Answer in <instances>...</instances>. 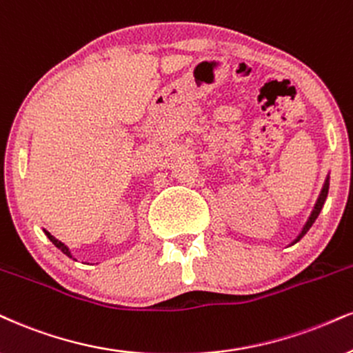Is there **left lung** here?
Segmentation results:
<instances>
[{
    "label": "left lung",
    "mask_w": 353,
    "mask_h": 353,
    "mask_svg": "<svg viewBox=\"0 0 353 353\" xmlns=\"http://www.w3.org/2000/svg\"><path fill=\"white\" fill-rule=\"evenodd\" d=\"M327 193H329V176L325 178V181H324V186H323V190H321V194H319V198H317V201H316V204H314V210H312V212H311V216H310V219H307V223L304 224V228H303V230H301V234H299V236L296 237V241H294L293 243H296L299 239H301L304 234L307 232V230H310V228L312 224H314V221L317 219V216H319V212H321V210H323V206H324V203H325V198H327Z\"/></svg>",
    "instance_id": "1"
}]
</instances>
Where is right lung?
Wrapping results in <instances>:
<instances>
[{"label":"right lung","mask_w":353,"mask_h":353,"mask_svg":"<svg viewBox=\"0 0 353 353\" xmlns=\"http://www.w3.org/2000/svg\"><path fill=\"white\" fill-rule=\"evenodd\" d=\"M43 232H46V236L50 239V242H52V243H54V245L57 247V249H60V250H62V252H63V254H65V255H67V256H70V259H72V252H70V250H68V247H67V245H65V243H62V242H60V241H59V239H55L54 236H52V234H50V232H47V230H43Z\"/></svg>","instance_id":"1"}]
</instances>
